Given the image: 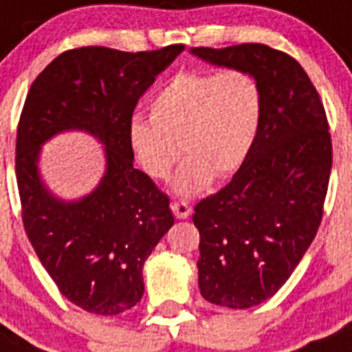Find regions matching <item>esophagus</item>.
I'll use <instances>...</instances> for the list:
<instances>
[{"instance_id": "esophagus-1", "label": "esophagus", "mask_w": 352, "mask_h": 352, "mask_svg": "<svg viewBox=\"0 0 352 352\" xmlns=\"http://www.w3.org/2000/svg\"><path fill=\"white\" fill-rule=\"evenodd\" d=\"M170 207H172V212L175 214L177 219H188L189 215H191V210H192V208L189 207L186 201H172V205H170Z\"/></svg>"}]
</instances>
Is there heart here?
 <instances>
[{
  "instance_id": "1",
  "label": "heart",
  "mask_w": 352,
  "mask_h": 352,
  "mask_svg": "<svg viewBox=\"0 0 352 352\" xmlns=\"http://www.w3.org/2000/svg\"><path fill=\"white\" fill-rule=\"evenodd\" d=\"M261 117L263 91L251 74L184 72L153 98L148 119L129 121L128 145L154 180L166 179L184 154L172 188L189 198L204 192L214 175L223 179L245 163Z\"/></svg>"
}]
</instances>
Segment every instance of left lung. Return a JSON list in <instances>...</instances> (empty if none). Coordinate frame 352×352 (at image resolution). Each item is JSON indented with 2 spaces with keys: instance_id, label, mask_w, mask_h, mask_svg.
Segmentation results:
<instances>
[{
  "instance_id": "left-lung-1",
  "label": "left lung",
  "mask_w": 352,
  "mask_h": 352,
  "mask_svg": "<svg viewBox=\"0 0 352 352\" xmlns=\"http://www.w3.org/2000/svg\"><path fill=\"white\" fill-rule=\"evenodd\" d=\"M214 66L243 69L263 91L258 138L226 188L201 199L198 284L205 300L249 309L284 286L321 224L331 172L324 107L296 59L263 43L191 49Z\"/></svg>"
}]
</instances>
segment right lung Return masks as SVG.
<instances>
[{"instance_id":"obj_1","label":"right lung","mask_w":352,"mask_h":352,"mask_svg":"<svg viewBox=\"0 0 352 352\" xmlns=\"http://www.w3.org/2000/svg\"><path fill=\"white\" fill-rule=\"evenodd\" d=\"M182 50H66L31 84L22 109L15 172L24 230L59 291L91 314L116 316L140 302L145 259L173 226L168 196L133 166L128 124ZM74 129L106 147V173L89 195L66 202L43 184L37 161L47 140Z\"/></svg>"}]
</instances>
